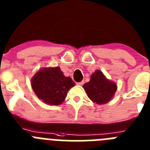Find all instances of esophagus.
<instances>
[{
    "instance_id": "1",
    "label": "esophagus",
    "mask_w": 150,
    "mask_h": 150,
    "mask_svg": "<svg viewBox=\"0 0 150 150\" xmlns=\"http://www.w3.org/2000/svg\"><path fill=\"white\" fill-rule=\"evenodd\" d=\"M77 85H79V86H82V85L84 84V81H81V82H79V83H76Z\"/></svg>"
}]
</instances>
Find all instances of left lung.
<instances>
[{"label": "left lung", "mask_w": 150, "mask_h": 150, "mask_svg": "<svg viewBox=\"0 0 150 150\" xmlns=\"http://www.w3.org/2000/svg\"><path fill=\"white\" fill-rule=\"evenodd\" d=\"M90 100L98 104H104L111 100L116 89V84L106 78L100 71L91 74L90 81L83 86Z\"/></svg>", "instance_id": "left-lung-1"}]
</instances>
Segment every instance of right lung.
Returning a JSON list of instances; mask_svg holds the SVG:
<instances>
[{"mask_svg":"<svg viewBox=\"0 0 150 150\" xmlns=\"http://www.w3.org/2000/svg\"><path fill=\"white\" fill-rule=\"evenodd\" d=\"M74 86L72 79L64 76L59 67L40 69L31 79L34 93L39 99L50 105L63 103L68 91Z\"/></svg>","mask_w":150,"mask_h":150,"instance_id":"right-lung-1","label":"right lung"}]
</instances>
